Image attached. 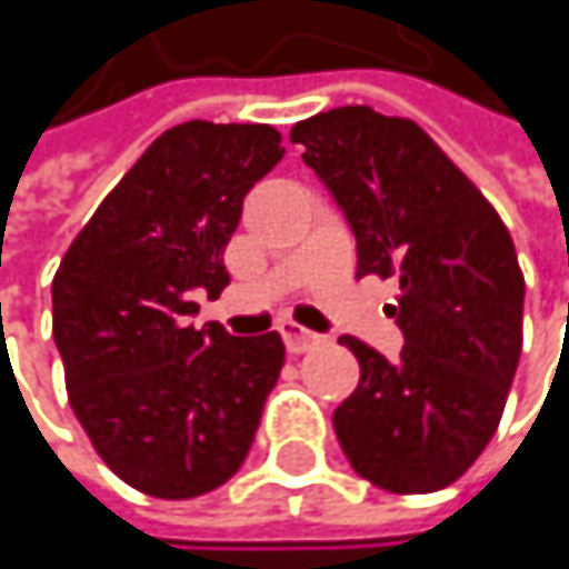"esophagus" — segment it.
<instances>
[{
	"instance_id": "1",
	"label": "esophagus",
	"mask_w": 569,
	"mask_h": 569,
	"mask_svg": "<svg viewBox=\"0 0 569 569\" xmlns=\"http://www.w3.org/2000/svg\"><path fill=\"white\" fill-rule=\"evenodd\" d=\"M280 336H283L286 349H289L292 356L309 352L312 346H319V342H322V336H319V332H312V329H306V326H299V322H283V326H280Z\"/></svg>"
}]
</instances>
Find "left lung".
Wrapping results in <instances>:
<instances>
[{
  "instance_id": "obj_1",
  "label": "left lung",
  "mask_w": 569,
  "mask_h": 569,
  "mask_svg": "<svg viewBox=\"0 0 569 569\" xmlns=\"http://www.w3.org/2000/svg\"><path fill=\"white\" fill-rule=\"evenodd\" d=\"M342 207L356 277H396L398 359L342 336L359 389L332 411L336 438L366 481L428 495L458 481L498 431L523 339V273L513 240L465 171L411 121L346 104L289 131Z\"/></svg>"
}]
</instances>
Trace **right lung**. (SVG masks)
Returning <instances> with one entry per match:
<instances>
[{
  "mask_svg": "<svg viewBox=\"0 0 569 569\" xmlns=\"http://www.w3.org/2000/svg\"><path fill=\"white\" fill-rule=\"evenodd\" d=\"M270 124L164 131L71 240L52 280V336L74 418L131 488L183 501L250 455L286 349L277 332L190 326L197 289L230 283L223 250L247 190L283 161Z\"/></svg>",
  "mask_w": 569,
  "mask_h": 569,
  "instance_id": "right-lung-1",
  "label": "right lung"
}]
</instances>
